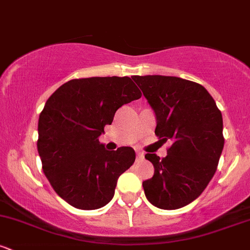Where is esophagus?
I'll return each mask as SVG.
<instances>
[{"mask_svg": "<svg viewBox=\"0 0 250 250\" xmlns=\"http://www.w3.org/2000/svg\"><path fill=\"white\" fill-rule=\"evenodd\" d=\"M136 159H137V160L143 159V153H141V151H140V150H137V151H136Z\"/></svg>", "mask_w": 250, "mask_h": 250, "instance_id": "obj_1", "label": "esophagus"}]
</instances>
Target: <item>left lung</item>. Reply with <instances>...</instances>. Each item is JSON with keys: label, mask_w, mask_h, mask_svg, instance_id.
I'll use <instances>...</instances> for the list:
<instances>
[{"label": "left lung", "mask_w": 250, "mask_h": 250, "mask_svg": "<svg viewBox=\"0 0 250 250\" xmlns=\"http://www.w3.org/2000/svg\"><path fill=\"white\" fill-rule=\"evenodd\" d=\"M156 117L155 134L171 142L167 156L146 154L154 176L143 181L155 207L173 210L202 194L213 179L225 139L222 114L207 89L176 76H133Z\"/></svg>", "instance_id": "obj_1"}]
</instances>
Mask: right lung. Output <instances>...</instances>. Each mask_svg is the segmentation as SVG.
<instances>
[{
	"instance_id": "obj_1",
	"label": "right lung",
	"mask_w": 250,
	"mask_h": 250,
	"mask_svg": "<svg viewBox=\"0 0 250 250\" xmlns=\"http://www.w3.org/2000/svg\"><path fill=\"white\" fill-rule=\"evenodd\" d=\"M141 96L130 77L108 76L70 80L47 100L39 119L37 150L51 187L70 206L93 210L114 197L135 150H107L99 137L117 109Z\"/></svg>"
}]
</instances>
